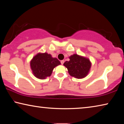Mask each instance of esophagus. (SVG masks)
I'll use <instances>...</instances> for the list:
<instances>
[{
  "instance_id": "obj_1",
  "label": "esophagus",
  "mask_w": 124,
  "mask_h": 124,
  "mask_svg": "<svg viewBox=\"0 0 124 124\" xmlns=\"http://www.w3.org/2000/svg\"><path fill=\"white\" fill-rule=\"evenodd\" d=\"M64 60H62L61 61V64H63V63H64Z\"/></svg>"
}]
</instances>
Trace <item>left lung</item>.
<instances>
[{
    "mask_svg": "<svg viewBox=\"0 0 124 124\" xmlns=\"http://www.w3.org/2000/svg\"><path fill=\"white\" fill-rule=\"evenodd\" d=\"M69 58L70 60L63 64L68 69L69 74L78 79H82L86 76L91 66L90 60L77 54H74Z\"/></svg>",
    "mask_w": 124,
    "mask_h": 124,
    "instance_id": "obj_1",
    "label": "left lung"
}]
</instances>
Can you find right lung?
<instances>
[{"label": "right lung", "mask_w": 124, "mask_h": 124, "mask_svg": "<svg viewBox=\"0 0 124 124\" xmlns=\"http://www.w3.org/2000/svg\"><path fill=\"white\" fill-rule=\"evenodd\" d=\"M31 68L34 76L44 79L51 75L54 67L61 64L57 58H53L46 52L38 53L31 61Z\"/></svg>", "instance_id": "1"}]
</instances>
